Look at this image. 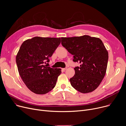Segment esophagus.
I'll return each instance as SVG.
<instances>
[{
  "mask_svg": "<svg viewBox=\"0 0 126 126\" xmlns=\"http://www.w3.org/2000/svg\"><path fill=\"white\" fill-rule=\"evenodd\" d=\"M66 70V68H63V69H62V70L63 71H65Z\"/></svg>",
  "mask_w": 126,
  "mask_h": 126,
  "instance_id": "34e87169",
  "label": "esophagus"
}]
</instances>
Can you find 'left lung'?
<instances>
[{
  "label": "left lung",
  "mask_w": 126,
  "mask_h": 126,
  "mask_svg": "<svg viewBox=\"0 0 126 126\" xmlns=\"http://www.w3.org/2000/svg\"><path fill=\"white\" fill-rule=\"evenodd\" d=\"M62 45L73 55V61L80 63L74 68L75 74L70 79L71 85L81 93L94 91L106 72L108 53L98 38L87 35L61 38Z\"/></svg>",
  "instance_id": "left-lung-1"
}]
</instances>
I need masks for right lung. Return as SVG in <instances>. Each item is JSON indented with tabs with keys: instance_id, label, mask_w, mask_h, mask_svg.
Listing matches in <instances>:
<instances>
[{
	"instance_id": "right-lung-1",
	"label": "right lung",
	"mask_w": 126,
	"mask_h": 126,
	"mask_svg": "<svg viewBox=\"0 0 126 126\" xmlns=\"http://www.w3.org/2000/svg\"><path fill=\"white\" fill-rule=\"evenodd\" d=\"M61 42V38L35 36L22 43L16 57L18 70L28 89L38 94H46L55 86L60 68L45 65Z\"/></svg>"
}]
</instances>
